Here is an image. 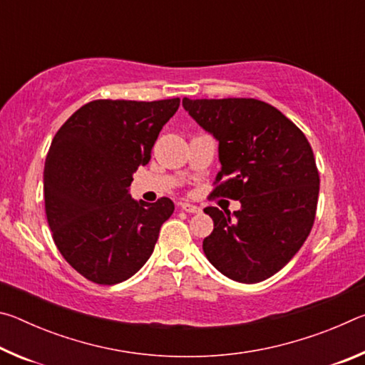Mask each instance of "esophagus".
Returning a JSON list of instances; mask_svg holds the SVG:
<instances>
[{
  "label": "esophagus",
  "instance_id": "esophagus-1",
  "mask_svg": "<svg viewBox=\"0 0 365 365\" xmlns=\"http://www.w3.org/2000/svg\"><path fill=\"white\" fill-rule=\"evenodd\" d=\"M182 209L185 212H191V214H196V212H201V207H197L195 205H191V202H182Z\"/></svg>",
  "mask_w": 365,
  "mask_h": 365
}]
</instances>
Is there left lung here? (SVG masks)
Listing matches in <instances>:
<instances>
[{
  "label": "left lung",
  "mask_w": 365,
  "mask_h": 365,
  "mask_svg": "<svg viewBox=\"0 0 365 365\" xmlns=\"http://www.w3.org/2000/svg\"><path fill=\"white\" fill-rule=\"evenodd\" d=\"M183 108L219 141V183L211 196L238 200V211L206 207L214 230L202 251L220 274L257 283L292 261L311 232L319 197L312 148L298 127L252 98L190 100Z\"/></svg>",
  "instance_id": "8db88e82"
}]
</instances>
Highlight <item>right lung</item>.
Masks as SVG:
<instances>
[{
	"instance_id": "obj_1",
	"label": "right lung",
	"mask_w": 365,
	"mask_h": 365,
	"mask_svg": "<svg viewBox=\"0 0 365 365\" xmlns=\"http://www.w3.org/2000/svg\"><path fill=\"white\" fill-rule=\"evenodd\" d=\"M178 106V98L96 100L54 135L43 170L48 225L66 261L98 285L137 274L174 212L169 197L137 202L128 188Z\"/></svg>"
}]
</instances>
